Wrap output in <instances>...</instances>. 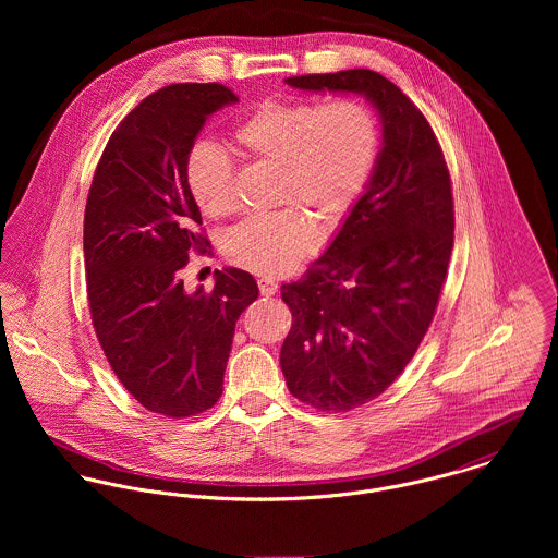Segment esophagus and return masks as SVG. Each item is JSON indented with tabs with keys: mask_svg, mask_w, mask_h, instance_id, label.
<instances>
[{
	"mask_svg": "<svg viewBox=\"0 0 558 558\" xmlns=\"http://www.w3.org/2000/svg\"><path fill=\"white\" fill-rule=\"evenodd\" d=\"M257 286H259V294L262 296H272L277 292V283L272 279H268V277H259Z\"/></svg>",
	"mask_w": 558,
	"mask_h": 558,
	"instance_id": "1",
	"label": "esophagus"
}]
</instances>
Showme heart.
I'll return each mask as SVG.
<instances>
[{
	"instance_id": "heart-1",
	"label": "heart",
	"mask_w": 558,
	"mask_h": 558,
	"mask_svg": "<svg viewBox=\"0 0 558 558\" xmlns=\"http://www.w3.org/2000/svg\"><path fill=\"white\" fill-rule=\"evenodd\" d=\"M244 157L275 167L277 204H299L324 223H339L363 197L380 153L374 111L356 98L332 102L266 98L232 131ZM186 186L199 210L213 219L236 213V175L230 159L210 144H197L184 165ZM299 206L251 217L226 236L232 264L277 277L292 270L318 244V230Z\"/></svg>"
}]
</instances>
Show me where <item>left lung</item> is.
<instances>
[{"label": "left lung", "instance_id": "left-lung-1", "mask_svg": "<svg viewBox=\"0 0 558 558\" xmlns=\"http://www.w3.org/2000/svg\"><path fill=\"white\" fill-rule=\"evenodd\" d=\"M307 92L363 94L380 113L374 175L324 255L281 299L290 393L348 412L385 393L423 341L453 248V193L442 148L418 107L367 69L286 80Z\"/></svg>", "mask_w": 558, "mask_h": 558}]
</instances>
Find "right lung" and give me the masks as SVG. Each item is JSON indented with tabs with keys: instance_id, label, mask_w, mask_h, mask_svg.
Returning a JSON list of instances; mask_svg holds the SVG:
<instances>
[{
	"instance_id": "obj_1",
	"label": "right lung",
	"mask_w": 558,
	"mask_h": 558,
	"mask_svg": "<svg viewBox=\"0 0 558 558\" xmlns=\"http://www.w3.org/2000/svg\"><path fill=\"white\" fill-rule=\"evenodd\" d=\"M239 102L221 83H171L146 96L111 133L96 165L83 255L92 324L124 389L144 408L184 418L213 408L240 314L255 279L215 272L210 292L184 290L191 251H208L184 165L217 109Z\"/></svg>"
}]
</instances>
